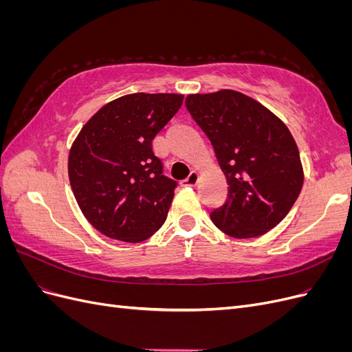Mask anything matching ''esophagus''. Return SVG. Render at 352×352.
<instances>
[{
	"label": "esophagus",
	"mask_w": 352,
	"mask_h": 352,
	"mask_svg": "<svg viewBox=\"0 0 352 352\" xmlns=\"http://www.w3.org/2000/svg\"><path fill=\"white\" fill-rule=\"evenodd\" d=\"M198 179H199V175L194 170V172H190V175L184 180L182 185L184 186H195L198 184Z\"/></svg>",
	"instance_id": "34e87169"
}]
</instances>
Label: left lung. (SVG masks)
I'll list each match as a JSON object with an SVG mask.
<instances>
[{
  "label": "left lung",
  "instance_id": "left-lung-1",
  "mask_svg": "<svg viewBox=\"0 0 352 352\" xmlns=\"http://www.w3.org/2000/svg\"><path fill=\"white\" fill-rule=\"evenodd\" d=\"M186 109L211 141L229 184L228 199L211 211L232 238L264 235L286 217L301 192L300 151L286 124L238 91L190 94Z\"/></svg>",
  "mask_w": 352,
  "mask_h": 352
}]
</instances>
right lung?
I'll return each mask as SVG.
<instances>
[{
    "mask_svg": "<svg viewBox=\"0 0 352 352\" xmlns=\"http://www.w3.org/2000/svg\"><path fill=\"white\" fill-rule=\"evenodd\" d=\"M182 102V94L124 95L95 113L74 140L70 186L102 235L135 243L163 226L177 182L163 175L153 140Z\"/></svg>",
    "mask_w": 352,
    "mask_h": 352,
    "instance_id": "1",
    "label": "right lung"
}]
</instances>
